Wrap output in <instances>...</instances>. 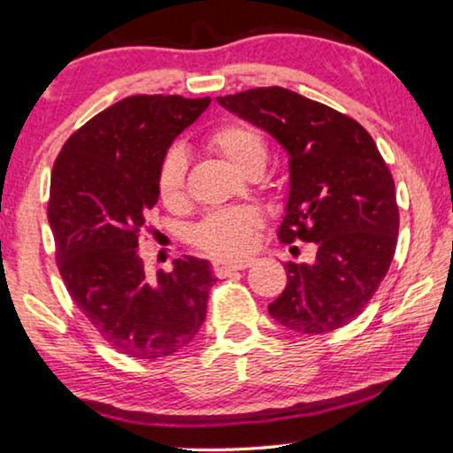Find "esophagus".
Instances as JSON below:
<instances>
[{
	"label": "esophagus",
	"instance_id": "1",
	"mask_svg": "<svg viewBox=\"0 0 453 453\" xmlns=\"http://www.w3.org/2000/svg\"><path fill=\"white\" fill-rule=\"evenodd\" d=\"M253 265V259H236V261H225V259H217L214 261V273L219 277H225L233 271H242Z\"/></svg>",
	"mask_w": 453,
	"mask_h": 453
}]
</instances>
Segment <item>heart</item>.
I'll return each instance as SVG.
<instances>
[{"mask_svg": "<svg viewBox=\"0 0 453 453\" xmlns=\"http://www.w3.org/2000/svg\"><path fill=\"white\" fill-rule=\"evenodd\" d=\"M208 148L226 157L236 170L247 176L263 172L267 162V143L255 127L241 121H225L206 135ZM188 157L184 150L170 148L157 168V194L164 204L176 206L184 200ZM261 225V212L250 206L219 208L208 214L194 231V242L200 249L220 257H241L253 241L255 228Z\"/></svg>", "mask_w": 453, "mask_h": 453, "instance_id": "obj_1", "label": "heart"}]
</instances>
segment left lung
<instances>
[{
	"label": "left lung",
	"instance_id": "obj_1",
	"mask_svg": "<svg viewBox=\"0 0 453 453\" xmlns=\"http://www.w3.org/2000/svg\"><path fill=\"white\" fill-rule=\"evenodd\" d=\"M265 129L289 156V198L280 241L316 242V259L288 263V285L269 303L285 328L326 334L363 314L395 257V182L371 134L352 117L283 87L219 96Z\"/></svg>",
	"mask_w": 453,
	"mask_h": 453
}]
</instances>
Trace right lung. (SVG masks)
Listing matches in <instances>:
<instances>
[{
	"label": "right lung",
	"mask_w": 453,
	"mask_h": 453,
	"mask_svg": "<svg viewBox=\"0 0 453 453\" xmlns=\"http://www.w3.org/2000/svg\"><path fill=\"white\" fill-rule=\"evenodd\" d=\"M211 96L134 95L66 139L48 200L57 265L76 308L117 352L159 360L186 348L206 318L214 275L184 255L145 273L139 234L157 203V168Z\"/></svg>",
	"instance_id": "add662e5"
}]
</instances>
